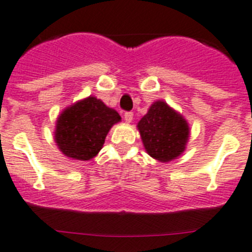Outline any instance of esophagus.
<instances>
[{"mask_svg": "<svg viewBox=\"0 0 252 252\" xmlns=\"http://www.w3.org/2000/svg\"><path fill=\"white\" fill-rule=\"evenodd\" d=\"M124 117H125V121H126L127 124H130V122L132 121V118H134V113H132V112H126Z\"/></svg>", "mask_w": 252, "mask_h": 252, "instance_id": "1", "label": "esophagus"}]
</instances>
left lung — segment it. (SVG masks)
I'll return each mask as SVG.
<instances>
[{"label": "left lung", "mask_w": 252, "mask_h": 252, "mask_svg": "<svg viewBox=\"0 0 252 252\" xmlns=\"http://www.w3.org/2000/svg\"><path fill=\"white\" fill-rule=\"evenodd\" d=\"M138 128L148 155L161 162L172 161L185 151L189 125L166 102H154Z\"/></svg>", "instance_id": "obj_1"}]
</instances>
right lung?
I'll use <instances>...</instances> for the list:
<instances>
[{
  "mask_svg": "<svg viewBox=\"0 0 252 252\" xmlns=\"http://www.w3.org/2000/svg\"><path fill=\"white\" fill-rule=\"evenodd\" d=\"M120 121L116 110L90 96L62 112L57 120L54 140L67 158L91 160L102 148L110 127Z\"/></svg>",
  "mask_w": 252,
  "mask_h": 252,
  "instance_id": "add662e5",
  "label": "right lung"
}]
</instances>
